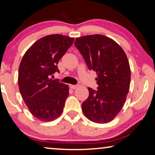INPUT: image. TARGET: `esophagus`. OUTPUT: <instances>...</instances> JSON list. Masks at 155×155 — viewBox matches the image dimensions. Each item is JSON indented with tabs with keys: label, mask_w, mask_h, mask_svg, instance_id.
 I'll list each match as a JSON object with an SVG mask.
<instances>
[{
	"label": "esophagus",
	"mask_w": 155,
	"mask_h": 155,
	"mask_svg": "<svg viewBox=\"0 0 155 155\" xmlns=\"http://www.w3.org/2000/svg\"><path fill=\"white\" fill-rule=\"evenodd\" d=\"M69 87H70L71 89H76L78 87V85H70Z\"/></svg>",
	"instance_id": "34e87169"
}]
</instances>
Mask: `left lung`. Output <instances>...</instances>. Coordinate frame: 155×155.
Instances as JSON below:
<instances>
[{"instance_id": "8db88e82", "label": "left lung", "mask_w": 155, "mask_h": 155, "mask_svg": "<svg viewBox=\"0 0 155 155\" xmlns=\"http://www.w3.org/2000/svg\"><path fill=\"white\" fill-rule=\"evenodd\" d=\"M74 45L90 70L96 71L97 91L88 88V97L82 103L87 118L98 124L110 122L123 107L129 91L130 69L119 45L103 35H88Z\"/></svg>"}]
</instances>
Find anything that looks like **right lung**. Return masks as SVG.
Returning <instances> with one entry per match:
<instances>
[{
  "instance_id": "add662e5",
  "label": "right lung",
  "mask_w": 155,
  "mask_h": 155,
  "mask_svg": "<svg viewBox=\"0 0 155 155\" xmlns=\"http://www.w3.org/2000/svg\"><path fill=\"white\" fill-rule=\"evenodd\" d=\"M74 38L60 34L43 37L23 56L19 67L20 94L30 112L41 121H53L62 114L69 86L50 78L60 72L58 64Z\"/></svg>"
}]
</instances>
